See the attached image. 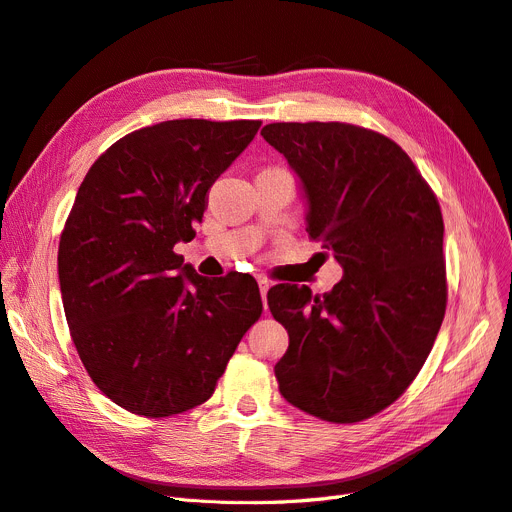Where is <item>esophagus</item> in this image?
<instances>
[{
	"instance_id": "obj_1",
	"label": "esophagus",
	"mask_w": 512,
	"mask_h": 512,
	"mask_svg": "<svg viewBox=\"0 0 512 512\" xmlns=\"http://www.w3.org/2000/svg\"><path fill=\"white\" fill-rule=\"evenodd\" d=\"M258 288H260V294H262V300H264V309H267V292L271 288V281L264 279V277H258Z\"/></svg>"
}]
</instances>
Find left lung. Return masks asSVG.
<instances>
[{"mask_svg": "<svg viewBox=\"0 0 512 512\" xmlns=\"http://www.w3.org/2000/svg\"><path fill=\"white\" fill-rule=\"evenodd\" d=\"M260 134L302 180L309 237L344 269L323 296L292 283L269 290V309L290 334L275 365L279 391L325 422L367 420L414 382L445 317L437 195L410 155L380 132L281 121Z\"/></svg>", "mask_w": 512, "mask_h": 512, "instance_id": "8db88e82", "label": "left lung"}]
</instances>
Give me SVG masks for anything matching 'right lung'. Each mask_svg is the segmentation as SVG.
Instances as JSON below:
<instances>
[{
  "label": "right lung",
  "instance_id": "right-lung-1",
  "mask_svg": "<svg viewBox=\"0 0 512 512\" xmlns=\"http://www.w3.org/2000/svg\"><path fill=\"white\" fill-rule=\"evenodd\" d=\"M262 121L172 119L140 128L88 170L58 243V279L77 355L113 403L168 418L206 403L262 315L258 283L182 264L216 178Z\"/></svg>",
  "mask_w": 512,
  "mask_h": 512
}]
</instances>
